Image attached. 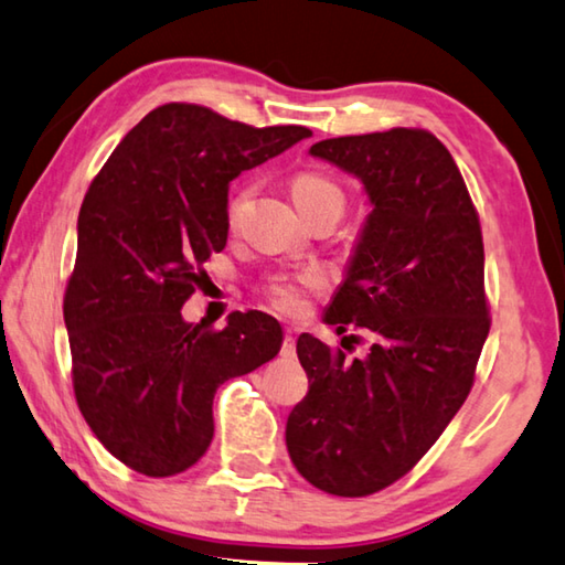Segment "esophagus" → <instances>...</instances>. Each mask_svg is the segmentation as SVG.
<instances>
[{"instance_id":"esophagus-1","label":"esophagus","mask_w":565,"mask_h":565,"mask_svg":"<svg viewBox=\"0 0 565 565\" xmlns=\"http://www.w3.org/2000/svg\"><path fill=\"white\" fill-rule=\"evenodd\" d=\"M281 355L284 358H294L296 355V338L289 333L284 338V343H281Z\"/></svg>"}]
</instances>
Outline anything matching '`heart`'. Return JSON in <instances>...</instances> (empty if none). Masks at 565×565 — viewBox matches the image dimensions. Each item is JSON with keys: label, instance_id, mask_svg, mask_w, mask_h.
<instances>
[{"label": "heart", "instance_id": "heart-1", "mask_svg": "<svg viewBox=\"0 0 565 565\" xmlns=\"http://www.w3.org/2000/svg\"><path fill=\"white\" fill-rule=\"evenodd\" d=\"M254 194V184L247 182L232 194L227 202V224L237 227L244 207H247ZM291 198L299 204V210L313 212L321 207H335L343 210V190L333 178H328L326 172L318 170H301L296 172L291 180ZM323 286V276L318 271H301L294 276H276L266 284V296L274 309L281 313H301L306 309V294L316 291Z\"/></svg>", "mask_w": 565, "mask_h": 565}]
</instances>
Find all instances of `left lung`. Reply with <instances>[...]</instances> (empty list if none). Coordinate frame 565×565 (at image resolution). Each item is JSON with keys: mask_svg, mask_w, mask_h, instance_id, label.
<instances>
[{"mask_svg": "<svg viewBox=\"0 0 565 565\" xmlns=\"http://www.w3.org/2000/svg\"><path fill=\"white\" fill-rule=\"evenodd\" d=\"M311 156L353 172L371 194L351 271L326 313L338 333L348 323L365 331L371 348L351 361L345 345L299 335L309 393L286 419V447L316 489L367 497L427 455L475 385L491 328L484 242L465 178L429 130L328 138Z\"/></svg>", "mask_w": 565, "mask_h": 565, "instance_id": "left-lung-1", "label": "left lung"}]
</instances>
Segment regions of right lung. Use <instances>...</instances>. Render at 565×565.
Masks as SVG:
<instances>
[{
  "instance_id": "add662e5",
  "label": "right lung",
  "mask_w": 565,
  "mask_h": 565,
  "mask_svg": "<svg viewBox=\"0 0 565 565\" xmlns=\"http://www.w3.org/2000/svg\"><path fill=\"white\" fill-rule=\"evenodd\" d=\"M309 136L166 104L90 182L64 294L71 381L100 445L140 475L190 469L212 443L217 387L279 353L271 316L237 311L217 331L180 309L227 244V184Z\"/></svg>"
}]
</instances>
